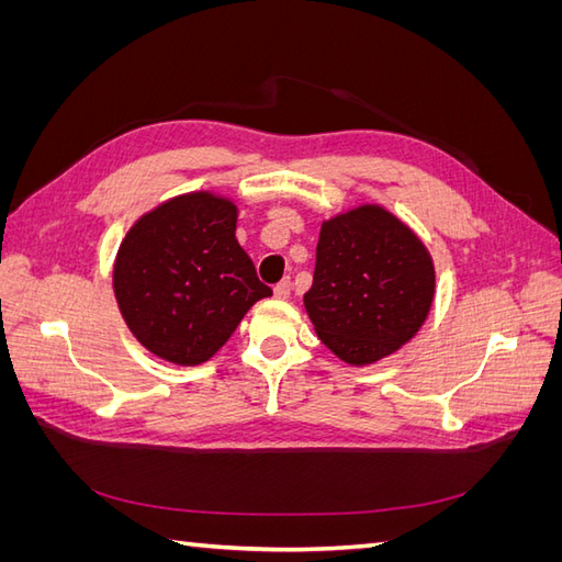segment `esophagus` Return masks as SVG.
<instances>
[{
    "mask_svg": "<svg viewBox=\"0 0 562 562\" xmlns=\"http://www.w3.org/2000/svg\"><path fill=\"white\" fill-rule=\"evenodd\" d=\"M291 291H293V283H291V279H283L281 283H277V288H274V295H277L279 300H288V297H291Z\"/></svg>",
    "mask_w": 562,
    "mask_h": 562,
    "instance_id": "34e87169",
    "label": "esophagus"
}]
</instances>
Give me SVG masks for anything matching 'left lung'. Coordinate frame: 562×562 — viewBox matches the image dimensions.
Wrapping results in <instances>:
<instances>
[{"label":"left lung","instance_id":"8db88e82","mask_svg":"<svg viewBox=\"0 0 562 562\" xmlns=\"http://www.w3.org/2000/svg\"><path fill=\"white\" fill-rule=\"evenodd\" d=\"M434 262L380 206L323 223L304 307L316 335L351 366L375 363L415 337L434 302Z\"/></svg>","mask_w":562,"mask_h":562}]
</instances>
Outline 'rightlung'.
Masks as SVG:
<instances>
[{
	"label": "right lung",
	"mask_w": 562,
	"mask_h": 562,
	"mask_svg": "<svg viewBox=\"0 0 562 562\" xmlns=\"http://www.w3.org/2000/svg\"><path fill=\"white\" fill-rule=\"evenodd\" d=\"M234 232V203L196 192L161 203L126 234L114 295L131 333L159 359L209 361L271 295Z\"/></svg>",
	"instance_id": "obj_1"
}]
</instances>
